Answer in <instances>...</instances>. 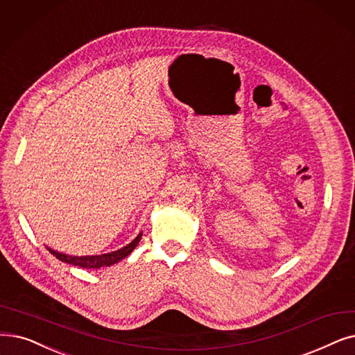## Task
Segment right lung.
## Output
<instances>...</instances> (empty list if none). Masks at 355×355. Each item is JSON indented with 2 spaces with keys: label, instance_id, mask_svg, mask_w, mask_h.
Masks as SVG:
<instances>
[{
  "label": "right lung",
  "instance_id": "obj_1",
  "mask_svg": "<svg viewBox=\"0 0 355 355\" xmlns=\"http://www.w3.org/2000/svg\"><path fill=\"white\" fill-rule=\"evenodd\" d=\"M142 238V234H139L136 236V239H133L129 245H126L125 248H121L119 251L114 252H109V254H103V255H92V257H69L65 254H60V252H55L52 250H49L58 259L64 261V263L72 264V266H78L83 268H100V267H110L119 261H121L125 257H128L136 246L139 243Z\"/></svg>",
  "mask_w": 355,
  "mask_h": 355
}]
</instances>
